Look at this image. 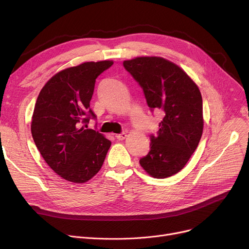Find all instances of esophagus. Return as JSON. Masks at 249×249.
<instances>
[{"instance_id": "esophagus-1", "label": "esophagus", "mask_w": 249, "mask_h": 249, "mask_svg": "<svg viewBox=\"0 0 249 249\" xmlns=\"http://www.w3.org/2000/svg\"><path fill=\"white\" fill-rule=\"evenodd\" d=\"M126 137H127V134H126L125 132L120 133V134H116V138H117L118 140H123V139H125Z\"/></svg>"}]
</instances>
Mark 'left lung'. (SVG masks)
Instances as JSON below:
<instances>
[{
  "mask_svg": "<svg viewBox=\"0 0 249 249\" xmlns=\"http://www.w3.org/2000/svg\"><path fill=\"white\" fill-rule=\"evenodd\" d=\"M123 65L143 89L150 110L163 113L158 134L150 135V150L139 163L155 178L172 177L186 165L202 137L200 89L179 67L162 57H136Z\"/></svg>",
  "mask_w": 249,
  "mask_h": 249,
  "instance_id": "1",
  "label": "left lung"
}]
</instances>
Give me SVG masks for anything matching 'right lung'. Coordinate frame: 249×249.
Instances as JSON below:
<instances>
[{
    "mask_svg": "<svg viewBox=\"0 0 249 249\" xmlns=\"http://www.w3.org/2000/svg\"><path fill=\"white\" fill-rule=\"evenodd\" d=\"M112 64L90 61L63 70L37 98L31 123L35 145L50 168L69 181L86 182L97 175L111 146L104 135L85 127L96 119L89 108L96 78Z\"/></svg>",
    "mask_w": 249,
    "mask_h": 249,
    "instance_id": "1",
    "label": "right lung"
}]
</instances>
